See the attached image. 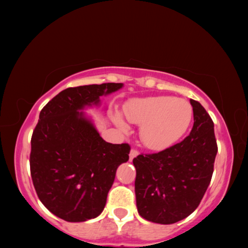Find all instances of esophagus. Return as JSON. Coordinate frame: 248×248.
<instances>
[{"label":"esophagus","mask_w":248,"mask_h":248,"mask_svg":"<svg viewBox=\"0 0 248 248\" xmlns=\"http://www.w3.org/2000/svg\"><path fill=\"white\" fill-rule=\"evenodd\" d=\"M138 154H139V152H138V150L132 149L131 151H130V159H133L134 157L138 156Z\"/></svg>","instance_id":"1"}]
</instances>
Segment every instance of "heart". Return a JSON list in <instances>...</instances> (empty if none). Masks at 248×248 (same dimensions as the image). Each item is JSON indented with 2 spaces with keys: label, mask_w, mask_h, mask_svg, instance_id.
<instances>
[{
  "label": "heart",
  "mask_w": 248,
  "mask_h": 248,
  "mask_svg": "<svg viewBox=\"0 0 248 248\" xmlns=\"http://www.w3.org/2000/svg\"><path fill=\"white\" fill-rule=\"evenodd\" d=\"M124 114L129 121L141 124L140 138L146 148L163 151L174 145L189 128L194 110L189 102L173 96L136 98L124 105ZM115 124L125 128L120 114Z\"/></svg>",
  "instance_id": "b5f03b06"
}]
</instances>
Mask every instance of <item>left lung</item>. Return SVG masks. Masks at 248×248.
<instances>
[{
    "instance_id": "8db88e82",
    "label": "left lung",
    "mask_w": 248,
    "mask_h": 248,
    "mask_svg": "<svg viewBox=\"0 0 248 248\" xmlns=\"http://www.w3.org/2000/svg\"><path fill=\"white\" fill-rule=\"evenodd\" d=\"M190 104L189 136L161 152L133 158L138 212L154 223L171 224L190 216L211 182L217 152L215 124L199 102Z\"/></svg>"
}]
</instances>
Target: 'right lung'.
<instances>
[{"mask_svg": "<svg viewBox=\"0 0 248 248\" xmlns=\"http://www.w3.org/2000/svg\"><path fill=\"white\" fill-rule=\"evenodd\" d=\"M123 85L69 87L41 109L31 136V175L41 202L60 219L83 222L98 217L117 169L129 159L128 143H108L79 111Z\"/></svg>", "mask_w": 248, "mask_h": 248, "instance_id": "obj_1", "label": "right lung"}]
</instances>
